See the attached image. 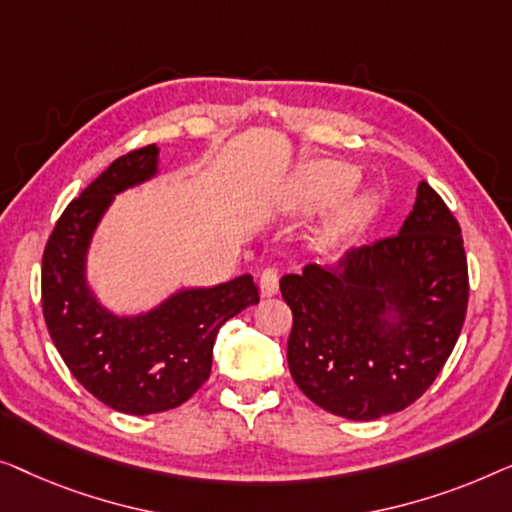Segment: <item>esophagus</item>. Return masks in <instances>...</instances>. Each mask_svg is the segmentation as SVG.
<instances>
[{
	"instance_id": "34e87169",
	"label": "esophagus",
	"mask_w": 512,
	"mask_h": 512,
	"mask_svg": "<svg viewBox=\"0 0 512 512\" xmlns=\"http://www.w3.org/2000/svg\"><path fill=\"white\" fill-rule=\"evenodd\" d=\"M259 292L262 297H273L278 292V271L273 266L259 273Z\"/></svg>"
}]
</instances>
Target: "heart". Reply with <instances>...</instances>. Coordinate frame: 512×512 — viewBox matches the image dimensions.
Here are the masks:
<instances>
[{
    "label": "heart",
    "mask_w": 512,
    "mask_h": 512,
    "mask_svg": "<svg viewBox=\"0 0 512 512\" xmlns=\"http://www.w3.org/2000/svg\"><path fill=\"white\" fill-rule=\"evenodd\" d=\"M352 181H355L352 169L343 167V164H336V162L313 164L306 174V183H308V187H311L313 199H318V201L338 197V194H343L345 190H348ZM371 204L373 201L369 194H362V197L352 201L348 208V215L350 218H359V215L371 211Z\"/></svg>",
    "instance_id": "heart-1"
}]
</instances>
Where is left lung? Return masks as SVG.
Segmentation results:
<instances>
[{"label":"left lung","instance_id":"8db88e82","mask_svg":"<svg viewBox=\"0 0 512 512\" xmlns=\"http://www.w3.org/2000/svg\"><path fill=\"white\" fill-rule=\"evenodd\" d=\"M299 390L348 420L399 413L434 383L469 304L462 229L429 183L399 234L280 278Z\"/></svg>","mask_w":512,"mask_h":512}]
</instances>
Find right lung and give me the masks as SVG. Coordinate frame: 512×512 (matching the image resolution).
Returning <instances> with one entry per match:
<instances>
[{
	"label": "right lung",
	"mask_w": 512,
	"mask_h": 512,
	"mask_svg": "<svg viewBox=\"0 0 512 512\" xmlns=\"http://www.w3.org/2000/svg\"><path fill=\"white\" fill-rule=\"evenodd\" d=\"M160 171V148L115 160L71 201L43 250L41 304L57 352L74 378L127 415L181 406L211 376L220 327L259 301L253 276L185 287L139 315H115L88 285V250L115 194Z\"/></svg>",
	"instance_id": "add662e5"
}]
</instances>
